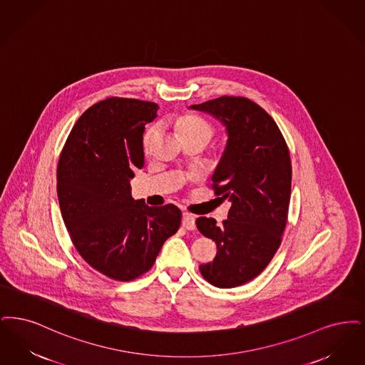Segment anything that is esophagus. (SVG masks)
<instances>
[{
  "instance_id": "34e87169",
  "label": "esophagus",
  "mask_w": 365,
  "mask_h": 365,
  "mask_svg": "<svg viewBox=\"0 0 365 365\" xmlns=\"http://www.w3.org/2000/svg\"><path fill=\"white\" fill-rule=\"evenodd\" d=\"M181 225H182V227H185V229H188V230H193V229L196 227V225H195V217H193L192 214H190V212H184V214H182Z\"/></svg>"
}]
</instances>
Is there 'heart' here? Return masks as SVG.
Returning <instances> with one entry per match:
<instances>
[{"label":"heart","mask_w":365,"mask_h":365,"mask_svg":"<svg viewBox=\"0 0 365 365\" xmlns=\"http://www.w3.org/2000/svg\"><path fill=\"white\" fill-rule=\"evenodd\" d=\"M169 124L177 128V130L180 132V135L184 140L205 139L207 142H210L212 139V136L215 135L214 125L211 123H208L206 118H203L197 114H193V113H185V114L177 115L173 118H169ZM158 125H151L145 130L144 139H143V145H144L145 151H148L151 148L153 143L158 135Z\"/></svg>","instance_id":"b5f03b06"}]
</instances>
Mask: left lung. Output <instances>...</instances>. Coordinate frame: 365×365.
Returning <instances> with one entry per match:
<instances>
[{
    "instance_id": "1",
    "label": "left lung",
    "mask_w": 365,
    "mask_h": 365,
    "mask_svg": "<svg viewBox=\"0 0 365 365\" xmlns=\"http://www.w3.org/2000/svg\"><path fill=\"white\" fill-rule=\"evenodd\" d=\"M190 108L220 118L229 135L211 187L232 207L221 223L196 220L199 232L217 244L214 260L199 269L217 287L244 285L269 266L282 241L292 185L289 148L272 117L248 98L221 96Z\"/></svg>"
}]
</instances>
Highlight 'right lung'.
<instances>
[{"instance_id":"add662e5","label":"right lung","mask_w":365,"mask_h":365,"mask_svg":"<svg viewBox=\"0 0 365 365\" xmlns=\"http://www.w3.org/2000/svg\"><path fill=\"white\" fill-rule=\"evenodd\" d=\"M158 105L111 96L80 115L57 166L63 223L80 256L101 274L128 282L155 263L181 223L175 205L133 200L129 180L144 166L143 132Z\"/></svg>"}]
</instances>
